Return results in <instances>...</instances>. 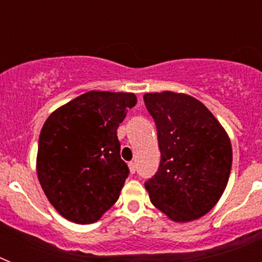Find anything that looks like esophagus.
I'll return each instance as SVG.
<instances>
[{"instance_id": "34e87169", "label": "esophagus", "mask_w": 262, "mask_h": 262, "mask_svg": "<svg viewBox=\"0 0 262 262\" xmlns=\"http://www.w3.org/2000/svg\"><path fill=\"white\" fill-rule=\"evenodd\" d=\"M128 169H129V172H131V173H135L136 172V164L131 161V163L128 164Z\"/></svg>"}]
</instances>
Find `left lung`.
Here are the masks:
<instances>
[{"label": "left lung", "mask_w": 262, "mask_h": 262, "mask_svg": "<svg viewBox=\"0 0 262 262\" xmlns=\"http://www.w3.org/2000/svg\"><path fill=\"white\" fill-rule=\"evenodd\" d=\"M157 128L161 160L144 182L155 207L174 222L206 215L221 200L232 166L226 129L194 97L174 92L144 94Z\"/></svg>", "instance_id": "obj_1"}]
</instances>
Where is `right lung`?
<instances>
[{
    "mask_svg": "<svg viewBox=\"0 0 262 262\" xmlns=\"http://www.w3.org/2000/svg\"><path fill=\"white\" fill-rule=\"evenodd\" d=\"M135 105L134 93L92 90L47 118L39 136L36 173L61 216L94 223L118 201L129 170L120 159L117 128Z\"/></svg>",
    "mask_w": 262,
    "mask_h": 262,
    "instance_id": "obj_1",
    "label": "right lung"
}]
</instances>
